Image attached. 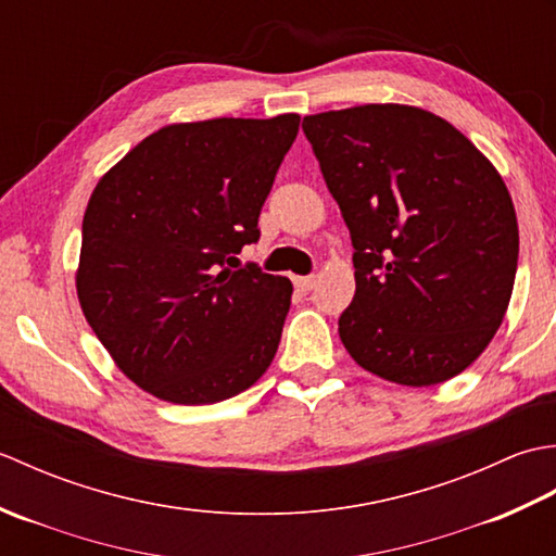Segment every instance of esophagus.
Segmentation results:
<instances>
[{"instance_id": "obj_1", "label": "esophagus", "mask_w": 556, "mask_h": 556, "mask_svg": "<svg viewBox=\"0 0 556 556\" xmlns=\"http://www.w3.org/2000/svg\"><path fill=\"white\" fill-rule=\"evenodd\" d=\"M293 285H296V289L299 291H311V289H315V277H293Z\"/></svg>"}]
</instances>
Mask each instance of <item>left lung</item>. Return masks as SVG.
<instances>
[{"mask_svg":"<svg viewBox=\"0 0 556 556\" xmlns=\"http://www.w3.org/2000/svg\"><path fill=\"white\" fill-rule=\"evenodd\" d=\"M344 217L356 296L339 337L361 368L406 387L464 372L497 332L518 265L511 195L442 116L361 104L303 116Z\"/></svg>","mask_w":556,"mask_h":556,"instance_id":"8db88e82","label":"left lung"}]
</instances>
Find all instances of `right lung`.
Segmentation results:
<instances>
[{"instance_id":"obj_1","label":"right lung","mask_w":556,"mask_h":556,"mask_svg":"<svg viewBox=\"0 0 556 556\" xmlns=\"http://www.w3.org/2000/svg\"><path fill=\"white\" fill-rule=\"evenodd\" d=\"M299 114L172 124L102 176L83 217L76 289L119 370L152 396L217 404L275 358L291 281L239 265Z\"/></svg>"}]
</instances>
